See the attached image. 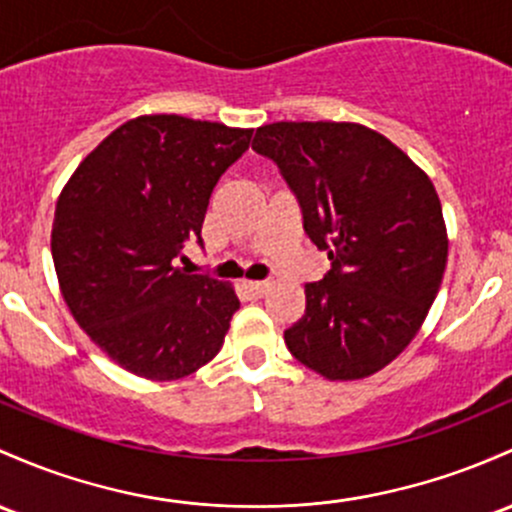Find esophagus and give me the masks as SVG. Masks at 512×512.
<instances>
[{
	"instance_id": "1",
	"label": "esophagus",
	"mask_w": 512,
	"mask_h": 512,
	"mask_svg": "<svg viewBox=\"0 0 512 512\" xmlns=\"http://www.w3.org/2000/svg\"><path fill=\"white\" fill-rule=\"evenodd\" d=\"M243 289L247 296H252V299H262V296L269 291V284L267 282H245Z\"/></svg>"
}]
</instances>
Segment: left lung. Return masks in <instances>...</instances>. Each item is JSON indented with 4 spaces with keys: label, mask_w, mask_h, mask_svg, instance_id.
<instances>
[{
    "label": "left lung",
    "mask_w": 512,
    "mask_h": 512,
    "mask_svg": "<svg viewBox=\"0 0 512 512\" xmlns=\"http://www.w3.org/2000/svg\"><path fill=\"white\" fill-rule=\"evenodd\" d=\"M252 150L277 162L303 230L333 265L306 284V311L284 330L286 347L330 381L376 374L415 338L447 267L430 177L362 123H267Z\"/></svg>",
    "instance_id": "8db88e82"
}]
</instances>
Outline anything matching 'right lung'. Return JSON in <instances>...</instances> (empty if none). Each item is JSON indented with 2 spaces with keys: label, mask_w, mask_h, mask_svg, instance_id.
Wrapping results in <instances>:
<instances>
[{
  "label": "right lung",
  "mask_w": 512,
  "mask_h": 512,
  "mask_svg": "<svg viewBox=\"0 0 512 512\" xmlns=\"http://www.w3.org/2000/svg\"><path fill=\"white\" fill-rule=\"evenodd\" d=\"M250 128L138 116L80 162L55 206L53 247L72 318L126 372L182 379L221 350L240 308L233 286L177 267L201 243L221 174Z\"/></svg>",
  "instance_id": "1"
}]
</instances>
